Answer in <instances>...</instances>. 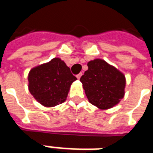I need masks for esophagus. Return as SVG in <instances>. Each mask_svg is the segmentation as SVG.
<instances>
[{
    "mask_svg": "<svg viewBox=\"0 0 153 153\" xmlns=\"http://www.w3.org/2000/svg\"><path fill=\"white\" fill-rule=\"evenodd\" d=\"M82 73H79V74H77V75H76L77 79H80V78H81V76H82Z\"/></svg>",
    "mask_w": 153,
    "mask_h": 153,
    "instance_id": "34e87169",
    "label": "esophagus"
}]
</instances>
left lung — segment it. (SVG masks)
Listing matches in <instances>:
<instances>
[{"mask_svg": "<svg viewBox=\"0 0 153 153\" xmlns=\"http://www.w3.org/2000/svg\"><path fill=\"white\" fill-rule=\"evenodd\" d=\"M87 66L80 81L90 103L102 110L118 104L125 96L123 73L101 59L91 60Z\"/></svg>", "mask_w": 153, "mask_h": 153, "instance_id": "1", "label": "left lung"}]
</instances>
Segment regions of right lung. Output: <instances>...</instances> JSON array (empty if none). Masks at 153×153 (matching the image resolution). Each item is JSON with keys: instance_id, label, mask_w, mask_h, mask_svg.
<instances>
[{"instance_id": "right-lung-1", "label": "right lung", "mask_w": 153, "mask_h": 153, "mask_svg": "<svg viewBox=\"0 0 153 153\" xmlns=\"http://www.w3.org/2000/svg\"><path fill=\"white\" fill-rule=\"evenodd\" d=\"M28 91L37 102L45 107H54L67 99L71 84L77 78L64 61L54 58L33 67L28 73Z\"/></svg>"}]
</instances>
